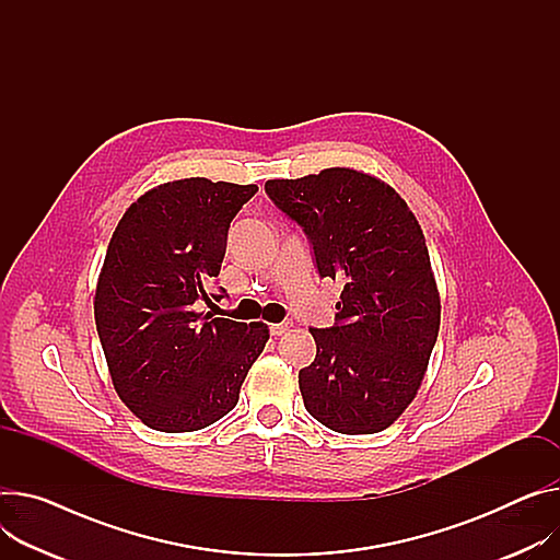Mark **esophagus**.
I'll use <instances>...</instances> for the list:
<instances>
[{
  "instance_id": "34e87169",
  "label": "esophagus",
  "mask_w": 560,
  "mask_h": 560,
  "mask_svg": "<svg viewBox=\"0 0 560 560\" xmlns=\"http://www.w3.org/2000/svg\"><path fill=\"white\" fill-rule=\"evenodd\" d=\"M289 329H291V323H273V325L269 327L271 336H282V334H287Z\"/></svg>"
}]
</instances>
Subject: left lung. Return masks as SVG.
Here are the masks:
<instances>
[{
	"label": "left lung",
	"mask_w": 560,
	"mask_h": 560,
	"mask_svg": "<svg viewBox=\"0 0 560 560\" xmlns=\"http://www.w3.org/2000/svg\"><path fill=\"white\" fill-rule=\"evenodd\" d=\"M269 199L307 235L320 278L342 282L316 359L298 372L307 412L372 435L415 399L440 331V293L419 222L383 182L350 167L271 179Z\"/></svg>",
	"instance_id": "1"
}]
</instances>
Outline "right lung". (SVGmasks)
<instances>
[{"label": "right lung", "mask_w": 560, "mask_h": 560, "mask_svg": "<svg viewBox=\"0 0 560 560\" xmlns=\"http://www.w3.org/2000/svg\"><path fill=\"white\" fill-rule=\"evenodd\" d=\"M257 186L190 177L125 210L105 255L94 316L112 383L145 425L192 433L224 415L269 340L265 323L199 314L229 229Z\"/></svg>", "instance_id": "right-lung-1"}]
</instances>
